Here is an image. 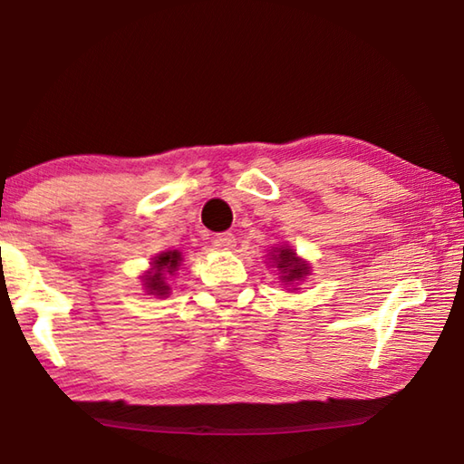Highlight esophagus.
<instances>
[{
  "label": "esophagus",
  "instance_id": "esophagus-1",
  "mask_svg": "<svg viewBox=\"0 0 464 464\" xmlns=\"http://www.w3.org/2000/svg\"><path fill=\"white\" fill-rule=\"evenodd\" d=\"M213 243L218 249H233L235 243H237V241H235L233 233H218V235H215Z\"/></svg>",
  "mask_w": 464,
  "mask_h": 464
}]
</instances>
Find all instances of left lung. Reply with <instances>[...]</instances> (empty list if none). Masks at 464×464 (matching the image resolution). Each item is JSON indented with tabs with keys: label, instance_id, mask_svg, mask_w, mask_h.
Segmentation results:
<instances>
[{
	"label": "left lung",
	"instance_id": "8db88e82",
	"mask_svg": "<svg viewBox=\"0 0 464 464\" xmlns=\"http://www.w3.org/2000/svg\"><path fill=\"white\" fill-rule=\"evenodd\" d=\"M268 256L272 268L278 270L282 286L296 290L298 282H303L311 274V264L307 260H303V257L296 254V249L290 247L288 243L272 247Z\"/></svg>",
	"mask_w": 464,
	"mask_h": 464
}]
</instances>
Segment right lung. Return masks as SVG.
<instances>
[{
	"instance_id": "right-lung-1",
	"label": "right lung",
	"mask_w": 464,
	"mask_h": 464,
	"mask_svg": "<svg viewBox=\"0 0 464 464\" xmlns=\"http://www.w3.org/2000/svg\"><path fill=\"white\" fill-rule=\"evenodd\" d=\"M182 262L184 256L179 249H168L153 256L151 262H149V268L143 272V276H140L145 293L157 298H168L171 293L169 278L176 276Z\"/></svg>"
}]
</instances>
